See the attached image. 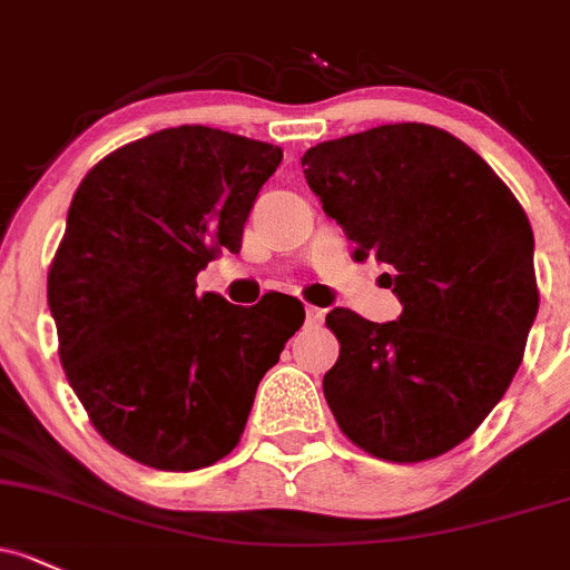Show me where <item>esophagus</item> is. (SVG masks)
Returning <instances> with one entry per match:
<instances>
[{"label": "esophagus", "instance_id": "1", "mask_svg": "<svg viewBox=\"0 0 570 570\" xmlns=\"http://www.w3.org/2000/svg\"><path fill=\"white\" fill-rule=\"evenodd\" d=\"M305 322H308V325H322V322H325V308L308 305V308H305Z\"/></svg>", "mask_w": 570, "mask_h": 570}]
</instances>
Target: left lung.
Masks as SVG:
<instances>
[{
  "instance_id": "left-lung-1",
  "label": "left lung",
  "mask_w": 570,
  "mask_h": 570,
  "mask_svg": "<svg viewBox=\"0 0 570 570\" xmlns=\"http://www.w3.org/2000/svg\"><path fill=\"white\" fill-rule=\"evenodd\" d=\"M308 188L387 265L395 322L333 308L338 361L322 380L335 423L371 456L412 464L451 451L511 385L538 314L530 220L456 136L380 125L303 155Z\"/></svg>"
}]
</instances>
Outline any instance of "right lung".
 <instances>
[{"mask_svg":"<svg viewBox=\"0 0 570 570\" xmlns=\"http://www.w3.org/2000/svg\"><path fill=\"white\" fill-rule=\"evenodd\" d=\"M281 147L205 125L130 141L81 179L48 269L59 361L109 445L155 470L215 464L239 442L262 376L303 325L295 297L239 308L196 295L243 245Z\"/></svg>","mask_w":570,"mask_h":570,"instance_id":"add662e5","label":"right lung"}]
</instances>
